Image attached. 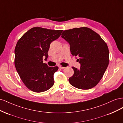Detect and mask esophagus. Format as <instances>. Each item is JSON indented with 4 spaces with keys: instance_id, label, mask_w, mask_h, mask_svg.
<instances>
[{
    "instance_id": "obj_1",
    "label": "esophagus",
    "mask_w": 123,
    "mask_h": 123,
    "mask_svg": "<svg viewBox=\"0 0 123 123\" xmlns=\"http://www.w3.org/2000/svg\"><path fill=\"white\" fill-rule=\"evenodd\" d=\"M59 68L61 69H64L65 68V67H62V66H59Z\"/></svg>"
}]
</instances>
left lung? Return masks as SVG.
<instances>
[{"label": "left lung", "mask_w": 123, "mask_h": 123, "mask_svg": "<svg viewBox=\"0 0 123 123\" xmlns=\"http://www.w3.org/2000/svg\"><path fill=\"white\" fill-rule=\"evenodd\" d=\"M62 37L70 46L73 56H77L80 69L72 67L74 74L69 81L73 87L87 90L102 79L109 62L108 47L101 37L87 27L73 28L62 32Z\"/></svg>", "instance_id": "1"}]
</instances>
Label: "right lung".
<instances>
[{"label": "right lung", "instance_id": "add662e5", "mask_svg": "<svg viewBox=\"0 0 123 123\" xmlns=\"http://www.w3.org/2000/svg\"><path fill=\"white\" fill-rule=\"evenodd\" d=\"M62 30L34 27L18 40L15 49L14 64L21 80L30 90L42 92L53 86L57 66L43 62L48 57L50 43L61 36Z\"/></svg>", "mask_w": 123, "mask_h": 123}]
</instances>
